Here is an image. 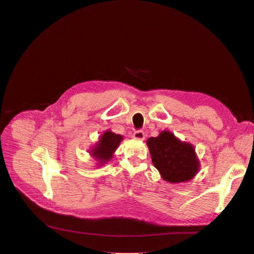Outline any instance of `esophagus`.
I'll list each match as a JSON object with an SVG mask.
<instances>
[{
  "mask_svg": "<svg viewBox=\"0 0 254 254\" xmlns=\"http://www.w3.org/2000/svg\"><path fill=\"white\" fill-rule=\"evenodd\" d=\"M133 137L135 139H139V140H142L145 138V133L142 131H135L134 134H133Z\"/></svg>",
  "mask_w": 254,
  "mask_h": 254,
  "instance_id": "1",
  "label": "esophagus"
}]
</instances>
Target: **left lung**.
I'll return each mask as SVG.
<instances>
[{
  "label": "left lung",
  "mask_w": 254,
  "mask_h": 254,
  "mask_svg": "<svg viewBox=\"0 0 254 254\" xmlns=\"http://www.w3.org/2000/svg\"><path fill=\"white\" fill-rule=\"evenodd\" d=\"M154 167L162 178L172 184L191 180L199 170L194 147L178 139L170 131L161 132L147 140Z\"/></svg>",
  "instance_id": "8db88e82"
}]
</instances>
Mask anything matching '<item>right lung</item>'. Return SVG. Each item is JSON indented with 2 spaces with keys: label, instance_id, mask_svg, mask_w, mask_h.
I'll return each instance as SVG.
<instances>
[{
  "label": "right lung",
  "instance_id": "obj_1",
  "mask_svg": "<svg viewBox=\"0 0 254 254\" xmlns=\"http://www.w3.org/2000/svg\"><path fill=\"white\" fill-rule=\"evenodd\" d=\"M122 139V135L115 134L114 132L107 129L102 134L95 146L91 149L90 153L94 159L100 162V165L105 164L106 162L110 161V159L113 158L114 152L119 147Z\"/></svg>",
  "mask_w": 254,
  "mask_h": 254
}]
</instances>
